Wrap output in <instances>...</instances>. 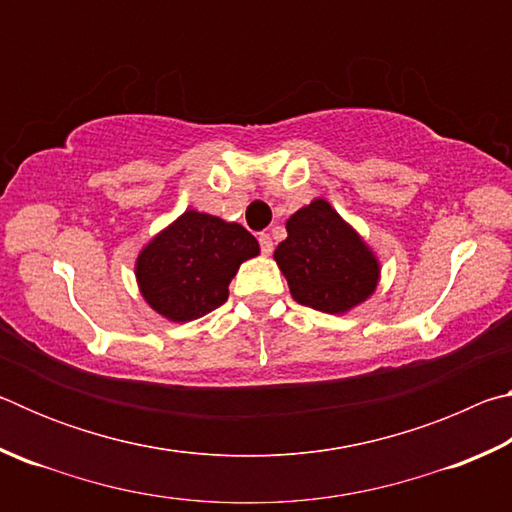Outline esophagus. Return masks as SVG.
Segmentation results:
<instances>
[{"label": "esophagus", "instance_id": "1", "mask_svg": "<svg viewBox=\"0 0 512 512\" xmlns=\"http://www.w3.org/2000/svg\"><path fill=\"white\" fill-rule=\"evenodd\" d=\"M259 248H262L264 255H271L273 253V239H271V235H266V232H262V235H259Z\"/></svg>", "mask_w": 512, "mask_h": 512}]
</instances>
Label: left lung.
Segmentation results:
<instances>
[{"label": "left lung", "mask_w": 512, "mask_h": 512, "mask_svg": "<svg viewBox=\"0 0 512 512\" xmlns=\"http://www.w3.org/2000/svg\"><path fill=\"white\" fill-rule=\"evenodd\" d=\"M287 232L289 237L275 248L273 257L300 305L345 314L375 291V255L323 198L293 214Z\"/></svg>", "instance_id": "1"}]
</instances>
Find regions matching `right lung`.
<instances>
[{
  "label": "right lung",
  "mask_w": 512,
  "mask_h": 512,
  "mask_svg": "<svg viewBox=\"0 0 512 512\" xmlns=\"http://www.w3.org/2000/svg\"><path fill=\"white\" fill-rule=\"evenodd\" d=\"M255 255L259 244L244 225L187 210L142 250L135 275L160 316L187 323L221 307L241 262Z\"/></svg>",
  "instance_id": "add662e5"
}]
</instances>
